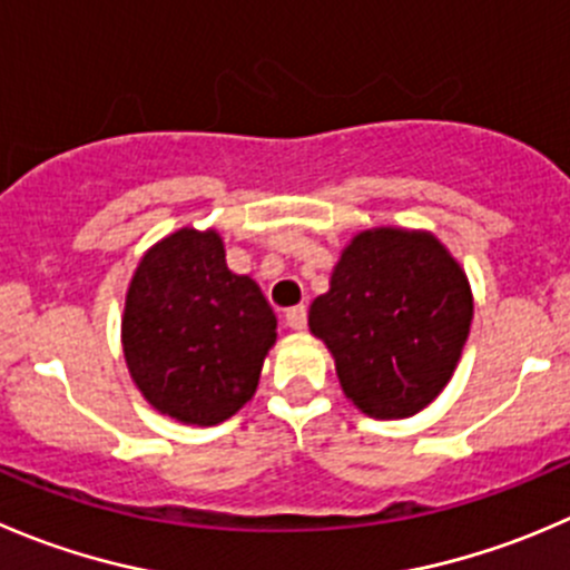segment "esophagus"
Returning a JSON list of instances; mask_svg holds the SVG:
<instances>
[{
	"label": "esophagus",
	"mask_w": 570,
	"mask_h": 570,
	"mask_svg": "<svg viewBox=\"0 0 570 570\" xmlns=\"http://www.w3.org/2000/svg\"><path fill=\"white\" fill-rule=\"evenodd\" d=\"M306 323H308V308L306 306L286 308V325H289V328L301 331V328H306Z\"/></svg>",
	"instance_id": "esophagus-1"
}]
</instances>
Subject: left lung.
<instances>
[{"mask_svg":"<svg viewBox=\"0 0 570 570\" xmlns=\"http://www.w3.org/2000/svg\"><path fill=\"white\" fill-rule=\"evenodd\" d=\"M473 320L465 273L434 236L358 234L308 308L345 395L379 420L409 417L454 375Z\"/></svg>","mask_w":570,"mask_h":570,"instance_id":"8db88e82","label":"left lung"}]
</instances>
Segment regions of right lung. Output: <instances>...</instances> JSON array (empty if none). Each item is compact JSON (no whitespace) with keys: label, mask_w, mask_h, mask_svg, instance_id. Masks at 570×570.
<instances>
[{"label":"right lung","mask_w":570,"mask_h":570,"mask_svg":"<svg viewBox=\"0 0 570 570\" xmlns=\"http://www.w3.org/2000/svg\"><path fill=\"white\" fill-rule=\"evenodd\" d=\"M275 325L256 281L228 269L219 234L184 228L138 264L121 347L132 381L158 412L217 425L256 392Z\"/></svg>","instance_id":"add662e5"}]
</instances>
